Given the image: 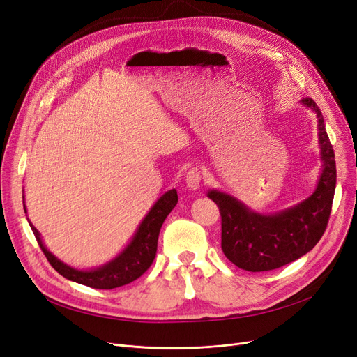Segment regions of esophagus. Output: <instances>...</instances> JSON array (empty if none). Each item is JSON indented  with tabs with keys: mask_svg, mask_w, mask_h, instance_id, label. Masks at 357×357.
Segmentation results:
<instances>
[{
	"mask_svg": "<svg viewBox=\"0 0 357 357\" xmlns=\"http://www.w3.org/2000/svg\"><path fill=\"white\" fill-rule=\"evenodd\" d=\"M201 171L198 167H192L190 169L188 172H186V176H185V183L186 186H188L190 190H198L199 185H201Z\"/></svg>",
	"mask_w": 357,
	"mask_h": 357,
	"instance_id": "1",
	"label": "esophagus"
}]
</instances>
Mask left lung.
<instances>
[{"label": "left lung", "mask_w": 357, "mask_h": 357, "mask_svg": "<svg viewBox=\"0 0 357 357\" xmlns=\"http://www.w3.org/2000/svg\"><path fill=\"white\" fill-rule=\"evenodd\" d=\"M301 102L317 114L323 172L305 201L276 214H259L234 197L210 191L221 214V249L237 268L249 272L278 269L308 253L324 234L335 190L334 150L320 108L312 98Z\"/></svg>", "instance_id": "obj_1"}]
</instances>
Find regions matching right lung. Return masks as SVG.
<instances>
[{
  "label": "right lung",
  "instance_id": "1",
  "mask_svg": "<svg viewBox=\"0 0 357 357\" xmlns=\"http://www.w3.org/2000/svg\"><path fill=\"white\" fill-rule=\"evenodd\" d=\"M24 198V197H23ZM178 202V194L176 190L167 191L163 194L156 204L153 205L147 215L143 218L142 224L139 226L133 240H131L127 248L107 265L92 269V271H78L73 269L63 261H61L58 257H54L43 245L40 238V233L36 230V227L29 221L30 227L33 230V234L39 243V246L45 256L47 257L49 264L52 268L61 273L63 278L73 280V282H78L96 289H112L119 288L123 285H127L133 282L137 278H140L150 266H152L156 250H158V238L159 231L165 218L169 215L175 205ZM24 213L26 205H24Z\"/></svg>",
  "mask_w": 357,
  "mask_h": 357
}]
</instances>
